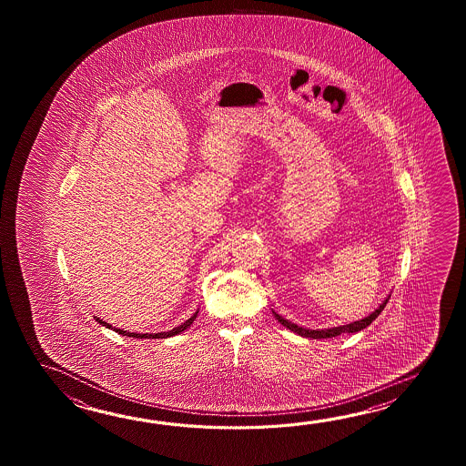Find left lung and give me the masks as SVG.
<instances>
[{"label":"left lung","instance_id":"1","mask_svg":"<svg viewBox=\"0 0 466 466\" xmlns=\"http://www.w3.org/2000/svg\"><path fill=\"white\" fill-rule=\"evenodd\" d=\"M388 299L390 297L380 305V307L371 313V315H368L367 318H363V319H358V321H353V323H348V325H341V327H333V328H325V329H308V328L298 327L295 323H291V321H288L283 317H279L278 313L273 311V315L277 318L278 321L283 325V327H287L288 329H291L293 333H297L299 337H307L313 338V339H321V338H333L338 337V335H341V333H358V331H361L363 328H367L368 325H371V321L378 318V315L383 311V308L387 307Z\"/></svg>","mask_w":466,"mask_h":466}]
</instances>
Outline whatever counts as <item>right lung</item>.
<instances>
[{"label": "right lung", "instance_id": "obj_1", "mask_svg": "<svg viewBox=\"0 0 466 466\" xmlns=\"http://www.w3.org/2000/svg\"><path fill=\"white\" fill-rule=\"evenodd\" d=\"M198 317V311H195V315L193 317L188 318L185 323H181L179 327L173 328L171 331H161V333H131V331H125V329H119V328H113L106 321H103V319H99L96 318V321H98L99 325H103V327L111 328V329H115L118 335H123V337H131V338H169L175 337V335H179L181 331H185L187 328L197 319Z\"/></svg>", "mask_w": 466, "mask_h": 466}]
</instances>
